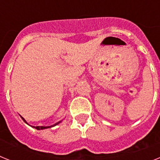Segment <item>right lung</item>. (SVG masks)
I'll return each mask as SVG.
<instances>
[{
  "mask_svg": "<svg viewBox=\"0 0 160 160\" xmlns=\"http://www.w3.org/2000/svg\"><path fill=\"white\" fill-rule=\"evenodd\" d=\"M21 118H22V119H23V121H24V122H26V123H28V122H26V120H25L24 118H23V117H21ZM61 122V121H59V122H56V123H55V124L51 125V126H48V127H44V126H37V127H33V128H36V129H38V130H42V129H46V128H52V127L55 126V125L59 124V122Z\"/></svg>",
  "mask_w": 160,
  "mask_h": 160,
  "instance_id": "1",
  "label": "right lung"
}]
</instances>
